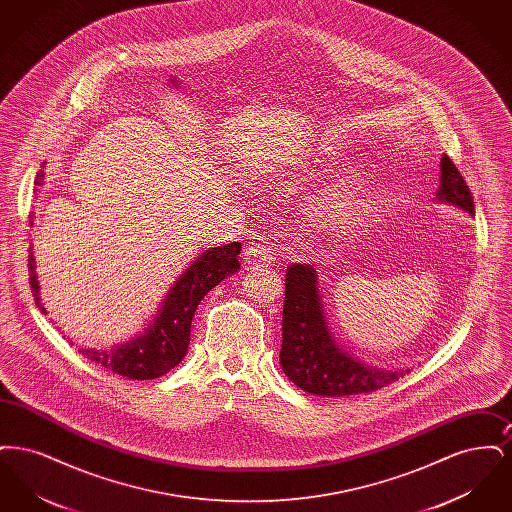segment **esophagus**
<instances>
[{"label":"esophagus","mask_w":512,"mask_h":512,"mask_svg":"<svg viewBox=\"0 0 512 512\" xmlns=\"http://www.w3.org/2000/svg\"><path fill=\"white\" fill-rule=\"evenodd\" d=\"M245 261L249 265H270L274 261V251L265 244L249 245L245 249Z\"/></svg>","instance_id":"1"}]
</instances>
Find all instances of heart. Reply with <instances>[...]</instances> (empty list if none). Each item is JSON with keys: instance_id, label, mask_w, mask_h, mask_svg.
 <instances>
[{"instance_id": "b5f03b06", "label": "heart", "mask_w": 512, "mask_h": 512, "mask_svg": "<svg viewBox=\"0 0 512 512\" xmlns=\"http://www.w3.org/2000/svg\"><path fill=\"white\" fill-rule=\"evenodd\" d=\"M330 205H332L330 201H328V203H326V201H320V207H322V209H326V207H330Z\"/></svg>"}]
</instances>
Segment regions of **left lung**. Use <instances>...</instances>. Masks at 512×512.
<instances>
[{"label": "left lung", "mask_w": 512, "mask_h": 512, "mask_svg": "<svg viewBox=\"0 0 512 512\" xmlns=\"http://www.w3.org/2000/svg\"><path fill=\"white\" fill-rule=\"evenodd\" d=\"M438 199L474 213L470 188L447 155L441 157ZM280 365L297 388L326 397L372 393L405 376L403 370L370 368L341 351L324 317L317 270L309 265L286 270Z\"/></svg>", "instance_id": "obj_1"}]
</instances>
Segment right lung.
<instances>
[{
  "label": "right lung",
  "instance_id": "add662e5",
  "mask_svg": "<svg viewBox=\"0 0 512 512\" xmlns=\"http://www.w3.org/2000/svg\"><path fill=\"white\" fill-rule=\"evenodd\" d=\"M242 244L220 245L203 251L172 286L171 292L165 297L163 307L157 317L147 326L146 330L122 345L109 351L96 349H78L84 357L94 361L96 365L105 366L115 374H121L132 380H153L169 372L178 365L190 343L192 318L199 301L211 292L220 280L234 274L240 268L238 255ZM34 257L30 253V284L38 307H42L38 297V280L34 274ZM42 313L46 309L42 307Z\"/></svg>",
  "mask_w": 512,
  "mask_h": 512
}]
</instances>
